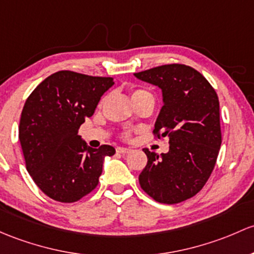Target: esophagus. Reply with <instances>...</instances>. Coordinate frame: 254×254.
<instances>
[{
  "label": "esophagus",
  "mask_w": 254,
  "mask_h": 254,
  "mask_svg": "<svg viewBox=\"0 0 254 254\" xmlns=\"http://www.w3.org/2000/svg\"><path fill=\"white\" fill-rule=\"evenodd\" d=\"M117 152L118 153H122V154H127L130 152V148H127V147H117Z\"/></svg>",
  "instance_id": "1"
}]
</instances>
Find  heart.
<instances>
[{
	"mask_svg": "<svg viewBox=\"0 0 254 254\" xmlns=\"http://www.w3.org/2000/svg\"><path fill=\"white\" fill-rule=\"evenodd\" d=\"M143 96H148V97H152L151 93H149L148 91H146V90H135V91L132 92L131 97H132V101H134L138 97H143Z\"/></svg>",
	"mask_w": 254,
	"mask_h": 254,
	"instance_id": "heart-1",
	"label": "heart"
}]
</instances>
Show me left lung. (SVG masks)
Wrapping results in <instances>:
<instances>
[{
    "instance_id": "8db88e82",
    "label": "left lung",
    "mask_w": 254,
    "mask_h": 254,
    "mask_svg": "<svg viewBox=\"0 0 254 254\" xmlns=\"http://www.w3.org/2000/svg\"><path fill=\"white\" fill-rule=\"evenodd\" d=\"M134 75L162 90L153 134L169 137L167 153L143 149L147 165L138 175L141 189L159 203H180L198 193L214 169L221 145L218 95L199 71L184 64Z\"/></svg>"
}]
</instances>
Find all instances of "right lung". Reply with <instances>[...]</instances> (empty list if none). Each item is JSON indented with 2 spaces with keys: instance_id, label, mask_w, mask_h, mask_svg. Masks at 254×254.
<instances>
[{
  "instance_id": "add662e5",
  "label": "right lung",
  "mask_w": 254,
  "mask_h": 254,
  "mask_svg": "<svg viewBox=\"0 0 254 254\" xmlns=\"http://www.w3.org/2000/svg\"><path fill=\"white\" fill-rule=\"evenodd\" d=\"M113 84V78L61 70L37 85L25 101L19 141L26 170L50 198L71 203L86 196L97 186L106 157L116 153L109 145L89 147L78 135Z\"/></svg>"
}]
</instances>
